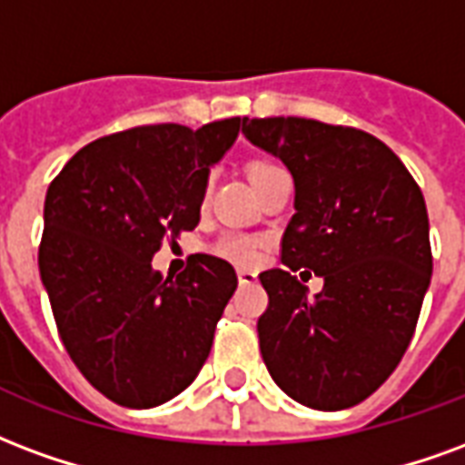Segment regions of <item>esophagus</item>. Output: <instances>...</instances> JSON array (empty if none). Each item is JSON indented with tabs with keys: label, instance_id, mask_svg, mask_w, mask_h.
I'll use <instances>...</instances> for the list:
<instances>
[{
	"label": "esophagus",
	"instance_id": "esophagus-1",
	"mask_svg": "<svg viewBox=\"0 0 465 465\" xmlns=\"http://www.w3.org/2000/svg\"><path fill=\"white\" fill-rule=\"evenodd\" d=\"M237 280H240V284H255L257 282V272L255 270H237Z\"/></svg>",
	"mask_w": 465,
	"mask_h": 465
}]
</instances>
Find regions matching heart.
I'll return each mask as SVG.
<instances>
[{
  "instance_id": "1",
  "label": "heart",
  "mask_w": 465,
  "mask_h": 465,
  "mask_svg": "<svg viewBox=\"0 0 465 465\" xmlns=\"http://www.w3.org/2000/svg\"><path fill=\"white\" fill-rule=\"evenodd\" d=\"M270 171H274V165H270V163L265 161H255L250 163V168H247V178H250V183H255L257 178H262V175ZM210 250H213V255L223 257V260H228V262L250 265L257 257V240L255 237L245 235V232H223V235L213 242Z\"/></svg>"
}]
</instances>
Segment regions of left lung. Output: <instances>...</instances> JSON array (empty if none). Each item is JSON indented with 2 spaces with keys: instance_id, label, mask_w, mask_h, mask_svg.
Masks as SVG:
<instances>
[{
  "instance_id": "obj_1",
  "label": "left lung",
  "mask_w": 465,
  "mask_h": 465,
  "mask_svg": "<svg viewBox=\"0 0 465 465\" xmlns=\"http://www.w3.org/2000/svg\"><path fill=\"white\" fill-rule=\"evenodd\" d=\"M242 134L292 173L294 215L282 262L260 282L257 322L274 384L294 401L340 411L391 376L431 282L429 215L406 165L374 135L312 118H242ZM325 280L309 297L292 272Z\"/></svg>"
}]
</instances>
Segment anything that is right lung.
<instances>
[{"label":"right lung","instance_id":"add662e5","mask_svg":"<svg viewBox=\"0 0 465 465\" xmlns=\"http://www.w3.org/2000/svg\"><path fill=\"white\" fill-rule=\"evenodd\" d=\"M240 125L242 118H225L198 131L158 124L104 135L46 191L44 290L74 364L116 404H165L208 359L235 270L198 252L173 280L151 260L165 240L200 223L210 168Z\"/></svg>","mask_w":465,"mask_h":465}]
</instances>
